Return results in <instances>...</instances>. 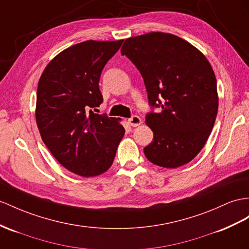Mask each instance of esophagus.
I'll use <instances>...</instances> for the list:
<instances>
[{
    "mask_svg": "<svg viewBox=\"0 0 249 249\" xmlns=\"http://www.w3.org/2000/svg\"><path fill=\"white\" fill-rule=\"evenodd\" d=\"M128 123L132 127H137V126H139L140 124L142 123V120H141V118L138 117V116H132L131 118L128 119Z\"/></svg>",
    "mask_w": 249,
    "mask_h": 249,
    "instance_id": "obj_1",
    "label": "esophagus"
}]
</instances>
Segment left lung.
<instances>
[{
	"label": "left lung",
	"mask_w": 249,
	"mask_h": 249,
	"mask_svg": "<svg viewBox=\"0 0 249 249\" xmlns=\"http://www.w3.org/2000/svg\"><path fill=\"white\" fill-rule=\"evenodd\" d=\"M121 53L138 68L148 95L151 111L145 119L154 141L145 157L165 168L187 164L205 145L218 113L209 62L185 40L164 33L126 39Z\"/></svg>",
	"instance_id": "8db88e82"
}]
</instances>
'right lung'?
Segmentation results:
<instances>
[{
    "instance_id": "1",
    "label": "right lung",
    "mask_w": 249,
    "mask_h": 249,
    "mask_svg": "<svg viewBox=\"0 0 249 249\" xmlns=\"http://www.w3.org/2000/svg\"><path fill=\"white\" fill-rule=\"evenodd\" d=\"M120 41H86L63 50L44 70L36 90V120L43 142L64 167L94 177L111 166L125 129L116 119L94 113L99 87Z\"/></svg>"
}]
</instances>
